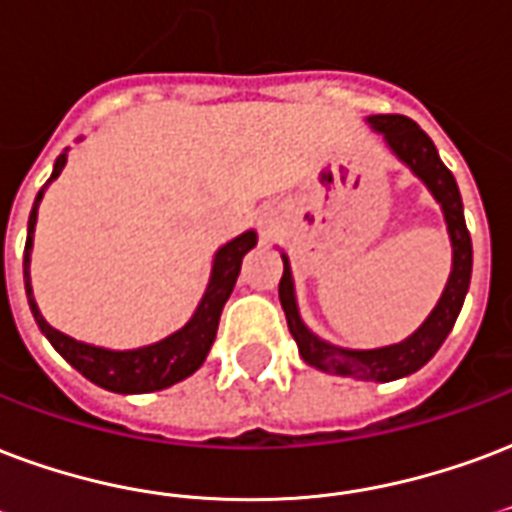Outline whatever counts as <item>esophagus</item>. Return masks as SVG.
<instances>
[{"label": "esophagus", "mask_w": 512, "mask_h": 512, "mask_svg": "<svg viewBox=\"0 0 512 512\" xmlns=\"http://www.w3.org/2000/svg\"><path fill=\"white\" fill-rule=\"evenodd\" d=\"M259 229H261V237H270V234L275 232V226H272V221H267V218H261Z\"/></svg>", "instance_id": "esophagus-1"}]
</instances>
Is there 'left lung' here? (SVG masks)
<instances>
[{
    "instance_id": "left-lung-1",
    "label": "left lung",
    "mask_w": 512,
    "mask_h": 512,
    "mask_svg": "<svg viewBox=\"0 0 512 512\" xmlns=\"http://www.w3.org/2000/svg\"><path fill=\"white\" fill-rule=\"evenodd\" d=\"M372 132L383 134V142L388 151L394 153L402 164H405L413 175H416L434 202L440 205L448 226V237H451V275L445 283L443 294L437 299V305L426 321L418 326L416 332L405 337L402 343L383 345V348H340L321 340L310 326L302 321L297 305V288H294V275H291V261L283 251V278H280L278 297L286 313L288 332L297 340L299 356L315 367V370L329 372V375H340V378H356V380H375V383H388V380H399L413 375L424 367L426 361L432 359L434 353L440 351L445 337L451 334L453 324L461 313L467 288L472 278V240L464 224V205H461L459 186L451 169L440 161V153L429 140V134L410 121L405 115H370L367 118Z\"/></svg>"
}]
</instances>
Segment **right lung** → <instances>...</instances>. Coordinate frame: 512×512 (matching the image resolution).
<instances>
[{"label":"right lung","mask_w":512,"mask_h":512,"mask_svg":"<svg viewBox=\"0 0 512 512\" xmlns=\"http://www.w3.org/2000/svg\"><path fill=\"white\" fill-rule=\"evenodd\" d=\"M67 164V151L61 153L56 164H53L51 180L40 188V194L34 199L32 213H29V229H26V248H23V286H26V299L32 307V315L40 332L48 337V343L64 356V359L75 367V370L88 378L96 386L115 391V394H148V391H161L186 380L188 375L205 364L207 353L213 348L215 332H218V321H221V310H224L226 299L232 294L237 275H240V264L245 253L256 245V232L237 234L234 240L221 245L213 256V270L202 299H199L197 310L188 318L186 326H180L178 332L167 334L164 340L132 351H113V348H99V345L80 343L75 337L53 329L45 318H42L40 307L34 302L32 291V248H34V226H37V210H40L42 194L51 186L53 180L59 178L61 169Z\"/></svg>","instance_id":"obj_1"}]
</instances>
